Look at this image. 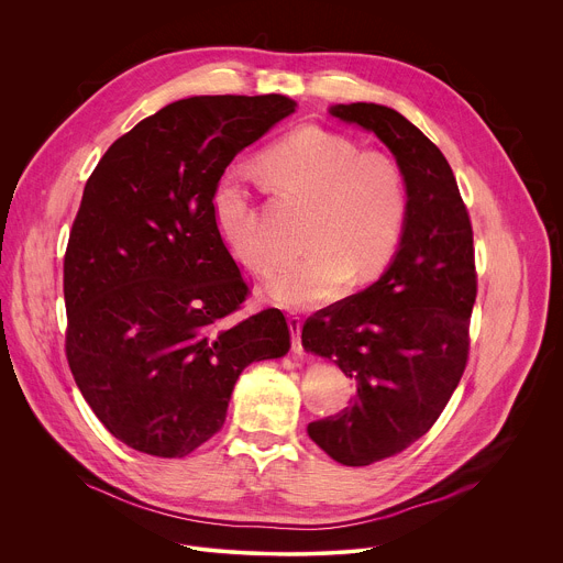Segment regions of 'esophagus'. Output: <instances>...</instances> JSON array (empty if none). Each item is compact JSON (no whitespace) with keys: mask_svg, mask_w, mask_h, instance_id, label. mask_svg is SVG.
<instances>
[{"mask_svg":"<svg viewBox=\"0 0 563 563\" xmlns=\"http://www.w3.org/2000/svg\"><path fill=\"white\" fill-rule=\"evenodd\" d=\"M287 323H289V330H291V347H294L296 354H302V343H300V316L289 313V316H287Z\"/></svg>","mask_w":563,"mask_h":563,"instance_id":"obj_1","label":"esophagus"}]
</instances>
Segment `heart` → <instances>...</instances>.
Returning a JSON list of instances; mask_svg holds the SVG:
<instances>
[{
  "instance_id": "heart-1",
  "label": "heart",
  "mask_w": 563,
  "mask_h": 563,
  "mask_svg": "<svg viewBox=\"0 0 563 563\" xmlns=\"http://www.w3.org/2000/svg\"><path fill=\"white\" fill-rule=\"evenodd\" d=\"M261 167L278 189L313 205L302 238L307 254L265 285L278 305L330 302L352 278L363 285L391 263L408 222L406 180L391 157L361 151L328 129L302 126L272 144ZM211 216L235 263L256 274L274 267L243 174L229 169L216 180Z\"/></svg>"
}]
</instances>
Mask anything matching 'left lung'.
<instances>
[{
	"instance_id": "1",
	"label": "left lung",
	"mask_w": 563,
	"mask_h": 563,
	"mask_svg": "<svg viewBox=\"0 0 563 563\" xmlns=\"http://www.w3.org/2000/svg\"><path fill=\"white\" fill-rule=\"evenodd\" d=\"M330 113L372 131L408 191L406 231L387 272L309 316L300 336L356 385L350 408L307 426L309 439L343 465H369L421 439L463 376L476 298L472 224L445 155L410 120L372 102Z\"/></svg>"
}]
</instances>
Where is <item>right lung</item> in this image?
Here are the masks:
<instances>
[{
  "label": "right lung",
  "instance_id": "add662e5",
  "mask_svg": "<svg viewBox=\"0 0 563 563\" xmlns=\"http://www.w3.org/2000/svg\"><path fill=\"white\" fill-rule=\"evenodd\" d=\"M294 109L276 93L178 100L118 137L87 180L64 254L66 358L96 417L137 452H194L222 428L240 372L291 347L280 309L231 318L250 285L211 191Z\"/></svg>",
  "mask_w": 563,
  "mask_h": 563
}]
</instances>
